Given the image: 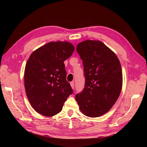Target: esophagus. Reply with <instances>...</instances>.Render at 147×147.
<instances>
[{
  "label": "esophagus",
  "instance_id": "obj_1",
  "mask_svg": "<svg viewBox=\"0 0 147 147\" xmlns=\"http://www.w3.org/2000/svg\"><path fill=\"white\" fill-rule=\"evenodd\" d=\"M70 85H71V87H72V88H74V82H71L70 83Z\"/></svg>",
  "mask_w": 147,
  "mask_h": 147
}]
</instances>
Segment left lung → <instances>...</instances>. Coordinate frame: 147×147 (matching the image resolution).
<instances>
[{"instance_id":"left-lung-1","label":"left lung","mask_w":147,"mask_h":147,"mask_svg":"<svg viewBox=\"0 0 147 147\" xmlns=\"http://www.w3.org/2000/svg\"><path fill=\"white\" fill-rule=\"evenodd\" d=\"M76 51L83 61L85 83L82 92L76 95V100L86 116H101L114 105L121 92L120 62L110 49L98 40L81 42Z\"/></svg>"}]
</instances>
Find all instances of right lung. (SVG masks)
<instances>
[{"label":"right lung","mask_w":147,"mask_h":147,"mask_svg":"<svg viewBox=\"0 0 147 147\" xmlns=\"http://www.w3.org/2000/svg\"><path fill=\"white\" fill-rule=\"evenodd\" d=\"M74 51L71 43L59 41L47 43L30 55L24 70V87L30 104L38 113L45 116L58 114L73 93L64 62Z\"/></svg>","instance_id":"1"}]
</instances>
